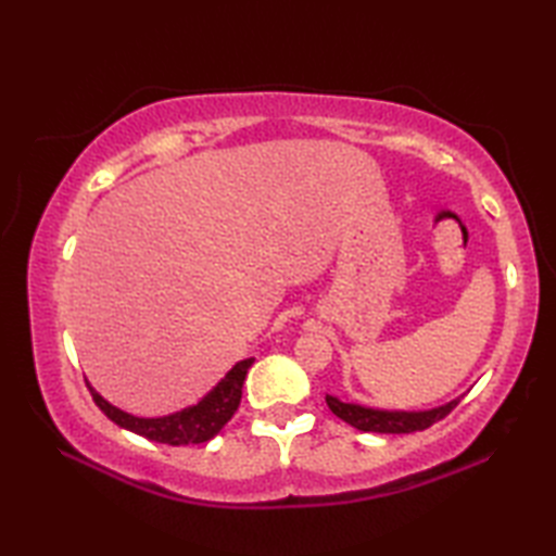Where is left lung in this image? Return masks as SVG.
<instances>
[{"mask_svg": "<svg viewBox=\"0 0 556 556\" xmlns=\"http://www.w3.org/2000/svg\"><path fill=\"white\" fill-rule=\"evenodd\" d=\"M327 406L332 408L337 418L353 425L363 432H382V434H404V432H420L428 430L430 425L437 420L446 418L458 406V399L452 404L422 410V413H404V410H375V408H363L356 404H344L334 396L327 394Z\"/></svg>", "mask_w": 556, "mask_h": 556, "instance_id": "1", "label": "left lung"}]
</instances>
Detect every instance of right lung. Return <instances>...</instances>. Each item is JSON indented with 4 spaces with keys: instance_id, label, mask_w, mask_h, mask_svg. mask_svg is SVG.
I'll use <instances>...</instances> for the list:
<instances>
[{
    "instance_id": "right-lung-1",
    "label": "right lung",
    "mask_w": 556,
    "mask_h": 556,
    "mask_svg": "<svg viewBox=\"0 0 556 556\" xmlns=\"http://www.w3.org/2000/svg\"><path fill=\"white\" fill-rule=\"evenodd\" d=\"M255 363V358H245L241 363H236L233 368L227 372V377L212 389V392L200 401V404L184 408L174 416H164V418H136L128 416V413L114 408L112 404H108L96 389H90L92 401L100 406V410L108 416L110 420H114L122 428L131 430L146 440L152 442H162V444H203L207 440H212L224 425L231 420V416L236 413L241 404V394H243V382L245 375L251 370V365Z\"/></svg>"
}]
</instances>
